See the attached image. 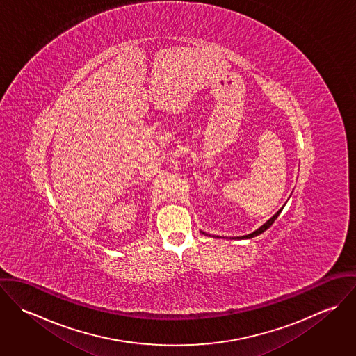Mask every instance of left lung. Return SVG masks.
Returning <instances> with one entry per match:
<instances>
[{
  "label": "left lung",
  "mask_w": 356,
  "mask_h": 356,
  "mask_svg": "<svg viewBox=\"0 0 356 356\" xmlns=\"http://www.w3.org/2000/svg\"><path fill=\"white\" fill-rule=\"evenodd\" d=\"M281 211H282V209H280V211H278V212H277V213H275L273 218H270V219H268V220H267V222H266L263 226H260L257 230H254V233H251V234H247V236H243V237H240V238H252V237H254V236H259V234H261L264 230H267V229H268V227H270V226L274 223V220L277 219V216L280 215V212H281Z\"/></svg>",
  "instance_id": "8db88e82"
}]
</instances>
